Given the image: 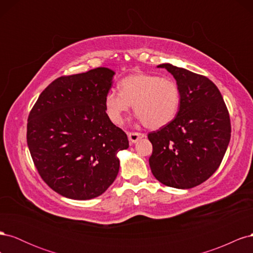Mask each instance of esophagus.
I'll list each match as a JSON object with an SVG mask.
<instances>
[{
	"label": "esophagus",
	"instance_id": "34e87169",
	"mask_svg": "<svg viewBox=\"0 0 253 253\" xmlns=\"http://www.w3.org/2000/svg\"><path fill=\"white\" fill-rule=\"evenodd\" d=\"M145 137V134L143 133H138V132H131L128 133V140L131 143H136L138 140Z\"/></svg>",
	"mask_w": 253,
	"mask_h": 253
}]
</instances>
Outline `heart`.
<instances>
[{"label": "heart", "instance_id": "obj_1", "mask_svg": "<svg viewBox=\"0 0 253 253\" xmlns=\"http://www.w3.org/2000/svg\"><path fill=\"white\" fill-rule=\"evenodd\" d=\"M119 89L120 93L111 90L104 98L106 114L116 125L133 104L143 126L152 129L170 124L179 110L180 91L171 78L134 73L120 81Z\"/></svg>", "mask_w": 253, "mask_h": 253}]
</instances>
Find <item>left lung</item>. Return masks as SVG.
Wrapping results in <instances>:
<instances>
[{"label": "left lung", "instance_id": "obj_1", "mask_svg": "<svg viewBox=\"0 0 253 253\" xmlns=\"http://www.w3.org/2000/svg\"><path fill=\"white\" fill-rule=\"evenodd\" d=\"M180 91L176 117L148 138L153 145L149 164L155 178L168 187L190 189L217 170L231 137L230 117L223 96L205 76L169 63Z\"/></svg>", "mask_w": 253, "mask_h": 253}]
</instances>
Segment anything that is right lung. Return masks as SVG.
<instances>
[{"label": "right lung", "mask_w": 253, "mask_h": 253, "mask_svg": "<svg viewBox=\"0 0 253 253\" xmlns=\"http://www.w3.org/2000/svg\"><path fill=\"white\" fill-rule=\"evenodd\" d=\"M114 75L97 67L62 76L42 91L29 113L30 155L42 179L60 195L90 200L117 177V154L128 148V140L105 112Z\"/></svg>", "instance_id": "add662e5"}]
</instances>
